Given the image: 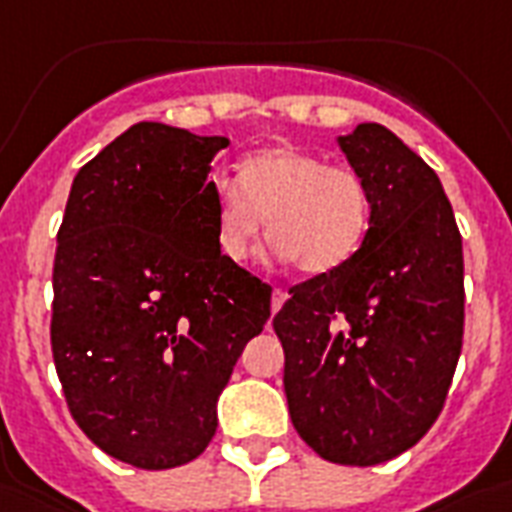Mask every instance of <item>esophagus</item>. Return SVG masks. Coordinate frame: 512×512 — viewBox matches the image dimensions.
<instances>
[{
	"label": "esophagus",
	"instance_id": "esophagus-1",
	"mask_svg": "<svg viewBox=\"0 0 512 512\" xmlns=\"http://www.w3.org/2000/svg\"><path fill=\"white\" fill-rule=\"evenodd\" d=\"M284 300H287V290L276 287V290H273V295H271V311H273V314H276V311L284 306Z\"/></svg>",
	"mask_w": 512,
	"mask_h": 512
}]
</instances>
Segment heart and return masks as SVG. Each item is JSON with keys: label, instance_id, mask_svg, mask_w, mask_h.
<instances>
[{"label": "heart", "instance_id": "b5f03b06", "mask_svg": "<svg viewBox=\"0 0 512 512\" xmlns=\"http://www.w3.org/2000/svg\"><path fill=\"white\" fill-rule=\"evenodd\" d=\"M214 239L228 260L252 255L263 225L271 252L306 273H330L349 263L370 225V195L357 171L327 166L298 147H268L241 163L239 182L209 185Z\"/></svg>", "mask_w": 512, "mask_h": 512}]
</instances>
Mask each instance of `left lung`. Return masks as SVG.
<instances>
[{
	"mask_svg": "<svg viewBox=\"0 0 512 512\" xmlns=\"http://www.w3.org/2000/svg\"><path fill=\"white\" fill-rule=\"evenodd\" d=\"M370 195V225L349 263L290 287L273 317L284 395L322 459L370 467L435 424L464 333L462 236L435 171L389 128L338 136Z\"/></svg>",
	"mask_w": 512,
	"mask_h": 512,
	"instance_id": "obj_1",
	"label": "left lung"
}]
</instances>
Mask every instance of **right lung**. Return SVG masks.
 <instances>
[{"label": "right lung", "mask_w": 512, "mask_h": 512, "mask_svg": "<svg viewBox=\"0 0 512 512\" xmlns=\"http://www.w3.org/2000/svg\"><path fill=\"white\" fill-rule=\"evenodd\" d=\"M228 136L136 123L72 182L53 265V360L85 435L142 470L204 454L271 287L214 239Z\"/></svg>", "instance_id": "add662e5"}]
</instances>
